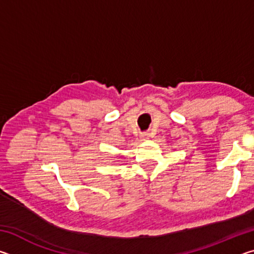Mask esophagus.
Here are the masks:
<instances>
[{"label":"esophagus","mask_w":254,"mask_h":254,"mask_svg":"<svg viewBox=\"0 0 254 254\" xmlns=\"http://www.w3.org/2000/svg\"><path fill=\"white\" fill-rule=\"evenodd\" d=\"M141 139L142 140H145V139H148L149 137V133L148 132H143V133H141Z\"/></svg>","instance_id":"esophagus-1"}]
</instances>
